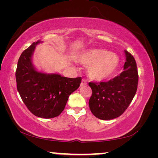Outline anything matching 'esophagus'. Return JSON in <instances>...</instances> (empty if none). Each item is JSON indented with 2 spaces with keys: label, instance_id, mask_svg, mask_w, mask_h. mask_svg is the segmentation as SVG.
<instances>
[{
  "label": "esophagus",
  "instance_id": "34e87169",
  "mask_svg": "<svg viewBox=\"0 0 158 158\" xmlns=\"http://www.w3.org/2000/svg\"><path fill=\"white\" fill-rule=\"evenodd\" d=\"M86 80L85 79H82V81H81V85H86Z\"/></svg>",
  "mask_w": 158,
  "mask_h": 158
}]
</instances>
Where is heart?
<instances>
[{"label": "heart", "mask_w": 158, "mask_h": 158, "mask_svg": "<svg viewBox=\"0 0 158 158\" xmlns=\"http://www.w3.org/2000/svg\"><path fill=\"white\" fill-rule=\"evenodd\" d=\"M79 63L88 65V74L90 79L103 81L111 77L120 65L118 56L106 50L92 49L79 55Z\"/></svg>", "instance_id": "heart-1"}]
</instances>
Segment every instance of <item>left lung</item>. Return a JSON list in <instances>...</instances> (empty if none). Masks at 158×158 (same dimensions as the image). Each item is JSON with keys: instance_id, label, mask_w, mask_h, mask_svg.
Wrapping results in <instances>:
<instances>
[{"instance_id": "left-lung-1", "label": "left lung", "mask_w": 158, "mask_h": 158, "mask_svg": "<svg viewBox=\"0 0 158 158\" xmlns=\"http://www.w3.org/2000/svg\"><path fill=\"white\" fill-rule=\"evenodd\" d=\"M124 70L106 82H89L92 95L89 107L93 114L101 120L116 118L124 113L137 92L138 72L133 56L125 51Z\"/></svg>"}]
</instances>
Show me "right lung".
I'll use <instances>...</instances> for the list:
<instances>
[{
	"mask_svg": "<svg viewBox=\"0 0 158 158\" xmlns=\"http://www.w3.org/2000/svg\"><path fill=\"white\" fill-rule=\"evenodd\" d=\"M33 42L19 58L15 76L17 90L32 114L43 118H52L61 114L72 93L79 87L81 77L68 78L58 74L37 71L32 63L35 46Z\"/></svg>",
	"mask_w": 158,
	"mask_h": 158,
	"instance_id": "1",
	"label": "right lung"
}]
</instances>
